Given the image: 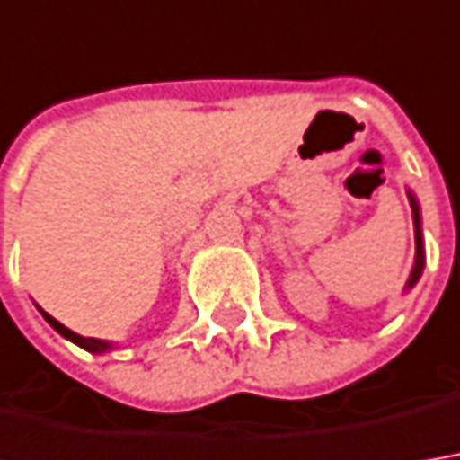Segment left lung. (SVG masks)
I'll use <instances>...</instances> for the list:
<instances>
[{
    "label": "left lung",
    "instance_id": "obj_1",
    "mask_svg": "<svg viewBox=\"0 0 460 460\" xmlns=\"http://www.w3.org/2000/svg\"><path fill=\"white\" fill-rule=\"evenodd\" d=\"M413 214H415V249H418V259H415L413 274H411V282H408V287H413V284L418 282L420 270H423V243H420V221H418V206H415V201H413Z\"/></svg>",
    "mask_w": 460,
    "mask_h": 460
}]
</instances>
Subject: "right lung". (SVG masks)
<instances>
[{
	"label": "right lung",
	"mask_w": 460,
	"mask_h": 460,
	"mask_svg": "<svg viewBox=\"0 0 460 460\" xmlns=\"http://www.w3.org/2000/svg\"><path fill=\"white\" fill-rule=\"evenodd\" d=\"M42 314H45V320L49 322V324H52L55 330H58L59 335L67 337V340H73L75 345H80V348L90 349V352H102V349L111 348V345H108V342H102V340H93V337H80V335H77V332H73V330H67L65 324H59V322L55 320V317H49L47 312H42Z\"/></svg>",
	"instance_id": "right-lung-1"
}]
</instances>
